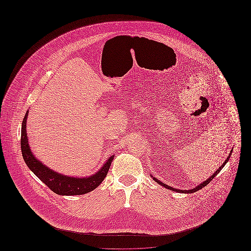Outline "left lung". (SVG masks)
Listing matches in <instances>:
<instances>
[{
    "instance_id": "left-lung-1",
    "label": "left lung",
    "mask_w": 251,
    "mask_h": 251,
    "mask_svg": "<svg viewBox=\"0 0 251 251\" xmlns=\"http://www.w3.org/2000/svg\"><path fill=\"white\" fill-rule=\"evenodd\" d=\"M231 153H232V150L230 151V152H229V154H228V156H227V159L225 160V162L222 164V166L221 167H219L216 171H215V173L211 176V177H209L208 179H206V180H204V181H202L201 183H200L198 186H196V187H194L193 189H189V190H179V189H176V188H173V187H171V186H168V185H167L166 183H164V182H162V181H160L159 179H156V178H154V177H152L151 175V177L153 178V179L155 180L156 182L157 183H159L160 185H162V186H164L165 188H167V189H169V190H171V191H174V192H177V193H182V194H192V193H195V192L199 191V190H201V189H202L203 187L204 186H206L212 179H214L215 178V176L220 172V170L223 168V167H225V165L227 164V161H228V159H229V157H230V155H231Z\"/></svg>"
}]
</instances>
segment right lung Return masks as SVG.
I'll return each mask as SVG.
<instances>
[{
    "instance_id": "add662e5",
    "label": "right lung",
    "mask_w": 251,
    "mask_h": 251,
    "mask_svg": "<svg viewBox=\"0 0 251 251\" xmlns=\"http://www.w3.org/2000/svg\"><path fill=\"white\" fill-rule=\"evenodd\" d=\"M28 113L29 110L25 114L22 125L21 147L24 162L26 163L27 167L30 168V170L38 179L43 181L51 191L60 196L84 195L96 189L106 177L111 163L114 160V155L110 156L103 166L99 169V171L89 177L78 178L58 173L42 164V162H40L33 154L28 143V136L26 132Z\"/></svg>"
}]
</instances>
